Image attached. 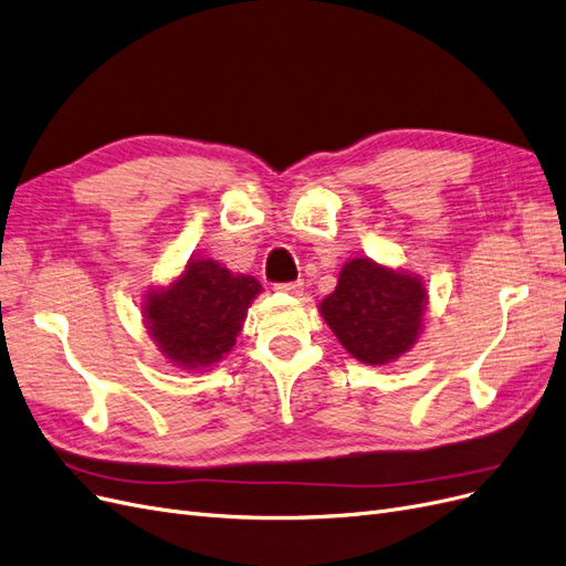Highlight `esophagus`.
<instances>
[{
    "label": "esophagus",
    "instance_id": "obj_1",
    "mask_svg": "<svg viewBox=\"0 0 566 566\" xmlns=\"http://www.w3.org/2000/svg\"><path fill=\"white\" fill-rule=\"evenodd\" d=\"M277 291H284V294H291V296H298L303 291V282H280L275 284Z\"/></svg>",
    "mask_w": 566,
    "mask_h": 566
}]
</instances>
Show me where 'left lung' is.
Returning <instances> with one entry per match:
<instances>
[{"mask_svg": "<svg viewBox=\"0 0 566 566\" xmlns=\"http://www.w3.org/2000/svg\"><path fill=\"white\" fill-rule=\"evenodd\" d=\"M426 289L418 277L371 259L345 263L334 294L319 305L340 345L364 364L405 355L423 326Z\"/></svg>", "mask_w": 566, "mask_h": 566, "instance_id": "left-lung-1", "label": "left lung"}]
</instances>
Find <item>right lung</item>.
Returning a JSON list of instances; mask_svg holds the SVG:
<instances>
[{"label":"right lung","mask_w":566,"mask_h":566,"mask_svg":"<svg viewBox=\"0 0 566 566\" xmlns=\"http://www.w3.org/2000/svg\"><path fill=\"white\" fill-rule=\"evenodd\" d=\"M261 284L216 261H192L169 289L153 291L145 322L159 353L184 369H207L232 350Z\"/></svg>","instance_id":"right-lung-1"}]
</instances>
